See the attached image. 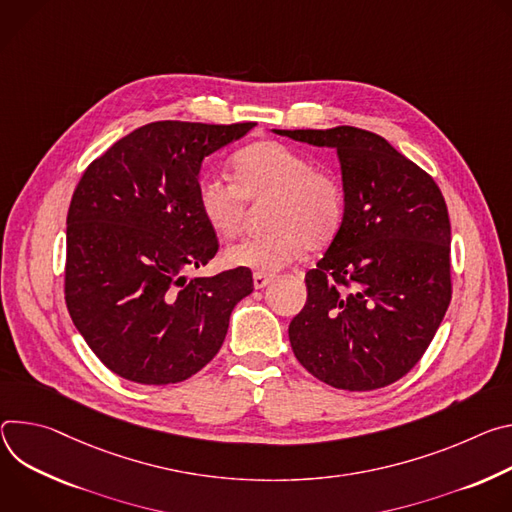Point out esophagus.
Wrapping results in <instances>:
<instances>
[{"label":"esophagus","instance_id":"obj_1","mask_svg":"<svg viewBox=\"0 0 512 512\" xmlns=\"http://www.w3.org/2000/svg\"><path fill=\"white\" fill-rule=\"evenodd\" d=\"M270 282H274V276H270V274H254V287L256 289H264V287H268Z\"/></svg>","mask_w":512,"mask_h":512}]
</instances>
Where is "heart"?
<instances>
[{"label": "heart", "instance_id": "obj_1", "mask_svg": "<svg viewBox=\"0 0 512 512\" xmlns=\"http://www.w3.org/2000/svg\"><path fill=\"white\" fill-rule=\"evenodd\" d=\"M232 181L201 177L197 207L209 230L230 240L240 232L244 201L268 199V232L225 250V262L258 274H274L295 262L305 248L325 246L344 219V189L339 181L313 168L301 152L264 140L232 156Z\"/></svg>", "mask_w": 512, "mask_h": 512}]
</instances>
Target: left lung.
<instances>
[{"mask_svg":"<svg viewBox=\"0 0 512 512\" xmlns=\"http://www.w3.org/2000/svg\"><path fill=\"white\" fill-rule=\"evenodd\" d=\"M335 148L344 219L289 325L297 360L321 382L374 390L403 378L425 354L451 299V227L443 195L382 136L337 126L272 130Z\"/></svg>","mask_w":512,"mask_h":512,"instance_id":"8db88e82","label":"left lung"}]
</instances>
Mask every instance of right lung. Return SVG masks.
I'll return each instance as SVG.
<instances>
[{"label":"right lung","mask_w":512,"mask_h":512,"mask_svg":"<svg viewBox=\"0 0 512 512\" xmlns=\"http://www.w3.org/2000/svg\"><path fill=\"white\" fill-rule=\"evenodd\" d=\"M256 124L154 122L83 173L67 215L65 301L93 354L138 384H175L219 352L252 272L187 278L217 238L197 207L203 158Z\"/></svg>","instance_id":"obj_1"}]
</instances>
